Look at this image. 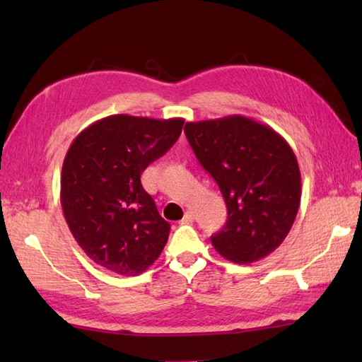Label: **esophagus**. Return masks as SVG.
I'll list each match as a JSON object with an SVG mask.
<instances>
[{
    "label": "esophagus",
    "mask_w": 362,
    "mask_h": 362,
    "mask_svg": "<svg viewBox=\"0 0 362 362\" xmlns=\"http://www.w3.org/2000/svg\"><path fill=\"white\" fill-rule=\"evenodd\" d=\"M194 221V213L193 211H187L185 213V216L182 218V224H189V222H193Z\"/></svg>",
    "instance_id": "34e87169"
}]
</instances>
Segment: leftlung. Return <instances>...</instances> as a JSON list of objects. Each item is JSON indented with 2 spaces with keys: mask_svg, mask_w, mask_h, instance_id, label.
Returning <instances> with one entry per match:
<instances>
[{
  "mask_svg": "<svg viewBox=\"0 0 362 362\" xmlns=\"http://www.w3.org/2000/svg\"><path fill=\"white\" fill-rule=\"evenodd\" d=\"M185 135L227 205L213 247L238 264L267 257L288 236L300 206L294 151L272 127L241 115L187 122Z\"/></svg>",
  "mask_w": 362,
  "mask_h": 362,
  "instance_id": "8db88e82",
  "label": "left lung"
}]
</instances>
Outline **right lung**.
<instances>
[{
	"label": "right lung",
	"instance_id": "add662e5",
	"mask_svg": "<svg viewBox=\"0 0 362 362\" xmlns=\"http://www.w3.org/2000/svg\"><path fill=\"white\" fill-rule=\"evenodd\" d=\"M185 119L112 115L86 127L68 149L60 204L74 240L96 264L138 275L153 264L171 226L141 185V173L182 134Z\"/></svg>",
	"mask_w": 362,
	"mask_h": 362
}]
</instances>
